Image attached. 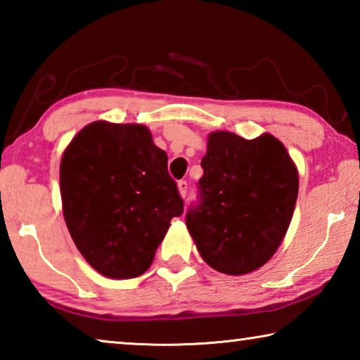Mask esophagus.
<instances>
[{
    "label": "esophagus",
    "mask_w": 360,
    "mask_h": 360,
    "mask_svg": "<svg viewBox=\"0 0 360 360\" xmlns=\"http://www.w3.org/2000/svg\"><path fill=\"white\" fill-rule=\"evenodd\" d=\"M187 188H188V186H187L186 181H179L178 182V191H179V195H181L182 198L187 197Z\"/></svg>",
    "instance_id": "1"
}]
</instances>
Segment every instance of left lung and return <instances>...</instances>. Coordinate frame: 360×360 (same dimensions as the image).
Segmentation results:
<instances>
[{"instance_id": "obj_1", "label": "left lung", "mask_w": 360, "mask_h": 360, "mask_svg": "<svg viewBox=\"0 0 360 360\" xmlns=\"http://www.w3.org/2000/svg\"><path fill=\"white\" fill-rule=\"evenodd\" d=\"M202 167V202L186 217L200 255L230 276L259 270L278 251L294 214V160L270 133L245 139L211 131Z\"/></svg>"}]
</instances>
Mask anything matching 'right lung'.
Wrapping results in <instances>:
<instances>
[{"instance_id": "add662e5", "label": "right lung", "mask_w": 360, "mask_h": 360, "mask_svg": "<svg viewBox=\"0 0 360 360\" xmlns=\"http://www.w3.org/2000/svg\"><path fill=\"white\" fill-rule=\"evenodd\" d=\"M168 155L141 124L96 120L71 139L60 162L66 227L100 275L130 279L149 270L184 203Z\"/></svg>"}]
</instances>
